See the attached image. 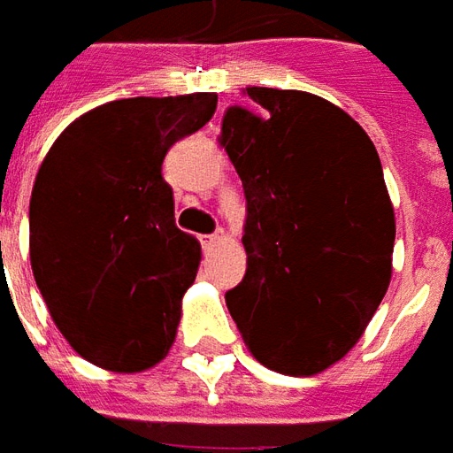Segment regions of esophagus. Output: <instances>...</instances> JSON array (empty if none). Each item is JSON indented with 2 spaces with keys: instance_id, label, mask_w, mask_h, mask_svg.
<instances>
[{
  "instance_id": "34e87169",
  "label": "esophagus",
  "mask_w": 453,
  "mask_h": 453,
  "mask_svg": "<svg viewBox=\"0 0 453 453\" xmlns=\"http://www.w3.org/2000/svg\"><path fill=\"white\" fill-rule=\"evenodd\" d=\"M223 240H226V233H223V230H218V233H213V235L201 237V242H203V247H206V250H213V247L220 245Z\"/></svg>"
}]
</instances>
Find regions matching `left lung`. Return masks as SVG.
Listing matches in <instances>:
<instances>
[{"instance_id": "left-lung-1", "label": "left lung", "mask_w": 453, "mask_h": 453, "mask_svg": "<svg viewBox=\"0 0 453 453\" xmlns=\"http://www.w3.org/2000/svg\"><path fill=\"white\" fill-rule=\"evenodd\" d=\"M220 148L242 179L247 272L227 311L259 364L311 376L357 344L390 284L395 218L379 152L320 96L250 87Z\"/></svg>"}]
</instances>
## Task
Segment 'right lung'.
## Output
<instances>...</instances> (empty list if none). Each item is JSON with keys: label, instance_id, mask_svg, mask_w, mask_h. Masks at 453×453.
Returning <instances> with one entry per match:
<instances>
[{"label": "right lung", "instance_id": "1", "mask_svg": "<svg viewBox=\"0 0 453 453\" xmlns=\"http://www.w3.org/2000/svg\"><path fill=\"white\" fill-rule=\"evenodd\" d=\"M216 104L208 92L104 104L67 126L38 169L35 284L65 340L102 369H150L174 342L201 245L174 223L162 162Z\"/></svg>", "mask_w": 453, "mask_h": 453}]
</instances>
